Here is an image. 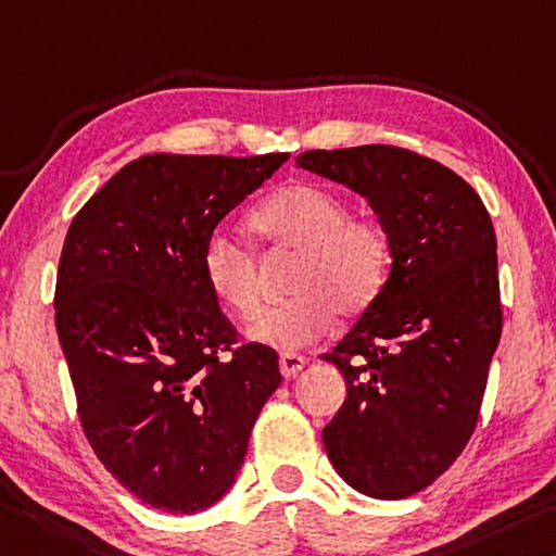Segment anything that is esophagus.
I'll list each match as a JSON object with an SVG mask.
<instances>
[{"instance_id":"obj_1","label":"esophagus","mask_w":556,"mask_h":556,"mask_svg":"<svg viewBox=\"0 0 556 556\" xmlns=\"http://www.w3.org/2000/svg\"><path fill=\"white\" fill-rule=\"evenodd\" d=\"M306 366V358L299 354H281L279 356V371L285 378H294Z\"/></svg>"}]
</instances>
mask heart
Listing matches in <instances>:
<instances>
[{
  "mask_svg": "<svg viewBox=\"0 0 556 556\" xmlns=\"http://www.w3.org/2000/svg\"><path fill=\"white\" fill-rule=\"evenodd\" d=\"M252 230L277 250L296 252L287 292L294 294L247 326V339L292 351L329 329L333 316L354 319L383 292L391 237L374 217L349 215V202L319 182H289L262 202ZM202 277L219 306L237 319L257 312L252 254L225 232L207 237Z\"/></svg>",
  "mask_w": 556,
  "mask_h": 556,
  "instance_id": "heart-1",
  "label": "heart"
}]
</instances>
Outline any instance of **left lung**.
Wrapping results in <instances>:
<instances>
[{"instance_id": "left-lung-1", "label": "left lung", "mask_w": 556, "mask_h": 556, "mask_svg": "<svg viewBox=\"0 0 556 556\" xmlns=\"http://www.w3.org/2000/svg\"><path fill=\"white\" fill-rule=\"evenodd\" d=\"M296 167L358 192L391 237L383 292L329 361L346 401L324 428L351 488L403 500L465 451L502 333L497 240L460 175L393 146L306 151Z\"/></svg>"}]
</instances>
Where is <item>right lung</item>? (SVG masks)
Segmentation results:
<instances>
[{
  "label": "right lung",
  "instance_id": "obj_1",
  "mask_svg": "<svg viewBox=\"0 0 556 556\" xmlns=\"http://www.w3.org/2000/svg\"><path fill=\"white\" fill-rule=\"evenodd\" d=\"M287 157L143 155L66 232L54 309L78 418L105 470L165 513L195 515L227 495L281 383L275 349L235 346L202 250Z\"/></svg>",
  "mask_w": 556,
  "mask_h": 556
}]
</instances>
